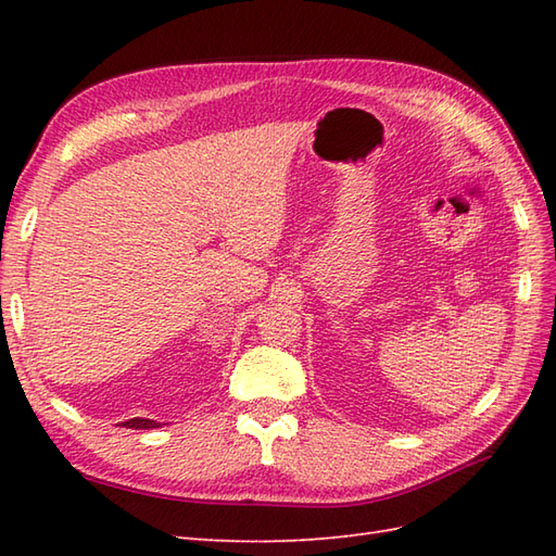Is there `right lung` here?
Segmentation results:
<instances>
[{
    "mask_svg": "<svg viewBox=\"0 0 556 556\" xmlns=\"http://www.w3.org/2000/svg\"><path fill=\"white\" fill-rule=\"evenodd\" d=\"M123 427H127V429H155V427H160V422H155V419H146V417H134V419H127V422H123Z\"/></svg>",
    "mask_w": 556,
    "mask_h": 556,
    "instance_id": "right-lung-1",
    "label": "right lung"
}]
</instances>
